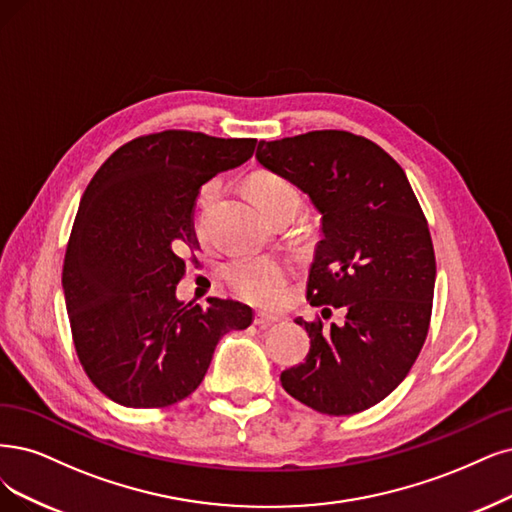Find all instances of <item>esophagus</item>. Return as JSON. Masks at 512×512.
<instances>
[{
    "instance_id": "34e87169",
    "label": "esophagus",
    "mask_w": 512,
    "mask_h": 512,
    "mask_svg": "<svg viewBox=\"0 0 512 512\" xmlns=\"http://www.w3.org/2000/svg\"><path fill=\"white\" fill-rule=\"evenodd\" d=\"M278 320H280V318H278L276 314H268V312H257V314H255V325L261 327V329H268V327L276 325Z\"/></svg>"
}]
</instances>
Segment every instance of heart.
<instances>
[{
    "label": "heart",
    "mask_w": 512,
    "mask_h": 512,
    "mask_svg": "<svg viewBox=\"0 0 512 512\" xmlns=\"http://www.w3.org/2000/svg\"><path fill=\"white\" fill-rule=\"evenodd\" d=\"M251 196L270 221L280 217H297L301 211L299 187L272 170H257L249 177ZM215 198V187L208 185L202 194V206L208 208ZM291 276L289 266L276 257H240L225 268V278L230 287L255 306H274L282 297L287 280Z\"/></svg>",
    "instance_id": "heart-1"
}]
</instances>
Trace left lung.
Masks as SVG:
<instances>
[{"label":"left lung","mask_w":512,"mask_h":512,"mask_svg":"<svg viewBox=\"0 0 512 512\" xmlns=\"http://www.w3.org/2000/svg\"><path fill=\"white\" fill-rule=\"evenodd\" d=\"M255 158L323 217L308 301L344 312L331 327L295 318L310 352L282 388L327 415L365 411L405 380L428 335L437 263L418 198L380 145L346 130L259 141Z\"/></svg>","instance_id":"left-lung-1"}]
</instances>
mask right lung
<instances>
[{
  "mask_svg": "<svg viewBox=\"0 0 512 512\" xmlns=\"http://www.w3.org/2000/svg\"><path fill=\"white\" fill-rule=\"evenodd\" d=\"M257 139L164 130L122 145L88 183L73 221L63 291L75 352L113 403L135 409L183 401L204 380L219 339L253 310L211 297L185 304V251L198 249L200 187L244 164Z\"/></svg>",
  "mask_w": 512,
  "mask_h": 512,
  "instance_id": "obj_1",
  "label": "right lung"
}]
</instances>
